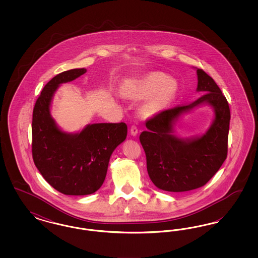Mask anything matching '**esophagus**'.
<instances>
[{
    "label": "esophagus",
    "mask_w": 258,
    "mask_h": 258,
    "mask_svg": "<svg viewBox=\"0 0 258 258\" xmlns=\"http://www.w3.org/2000/svg\"><path fill=\"white\" fill-rule=\"evenodd\" d=\"M137 134H138V128H137L136 125L133 124V125L131 126V135L135 136V135H137Z\"/></svg>",
    "instance_id": "esophagus-1"
}]
</instances>
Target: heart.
<instances>
[{"instance_id": "b5f03b06", "label": "heart", "mask_w": 258, "mask_h": 258, "mask_svg": "<svg viewBox=\"0 0 258 258\" xmlns=\"http://www.w3.org/2000/svg\"><path fill=\"white\" fill-rule=\"evenodd\" d=\"M178 90L176 80L162 73L146 74L132 81L124 88L123 94L134 99L149 98L142 106V114L154 116L163 110L175 97Z\"/></svg>"}]
</instances>
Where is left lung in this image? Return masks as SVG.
I'll return each mask as SVG.
<instances>
[{"instance_id": "obj_1", "label": "left lung", "mask_w": 258, "mask_h": 258, "mask_svg": "<svg viewBox=\"0 0 258 258\" xmlns=\"http://www.w3.org/2000/svg\"><path fill=\"white\" fill-rule=\"evenodd\" d=\"M197 91L203 96L191 103L161 111L147 120V131L139 136L145 151L151 181L162 190L181 192L208 183L226 160L230 109L221 89L203 70L197 69ZM203 103L215 111L210 128L200 138L178 139L172 135L177 118Z\"/></svg>"}]
</instances>
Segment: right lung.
Wrapping results in <instances>:
<instances>
[{
    "label": "right lung",
    "mask_w": 258,
    "mask_h": 258,
    "mask_svg": "<svg viewBox=\"0 0 258 258\" xmlns=\"http://www.w3.org/2000/svg\"><path fill=\"white\" fill-rule=\"evenodd\" d=\"M86 72L74 69L54 76L41 91L33 111V160L45 181L67 196H87L98 190L104 182L111 154L127 134L124 123L88 124L74 135L56 125L50 115L55 91Z\"/></svg>",
    "instance_id": "right-lung-1"
}]
</instances>
